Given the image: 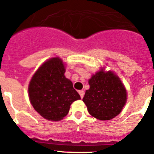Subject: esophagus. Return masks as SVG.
Returning <instances> with one entry per match:
<instances>
[{
  "mask_svg": "<svg viewBox=\"0 0 154 154\" xmlns=\"http://www.w3.org/2000/svg\"><path fill=\"white\" fill-rule=\"evenodd\" d=\"M79 95H80V97L82 99V98H83V96H84V94H85L84 91L83 90H80L79 92Z\"/></svg>",
  "mask_w": 154,
  "mask_h": 154,
  "instance_id": "obj_1",
  "label": "esophagus"
}]
</instances>
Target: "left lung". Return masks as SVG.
<instances>
[{
	"label": "left lung",
	"instance_id": "8db88e82",
	"mask_svg": "<svg viewBox=\"0 0 154 154\" xmlns=\"http://www.w3.org/2000/svg\"><path fill=\"white\" fill-rule=\"evenodd\" d=\"M83 102L89 114L100 120H109L119 114L126 101V91L119 77L103 70L89 80Z\"/></svg>",
	"mask_w": 154,
	"mask_h": 154
}]
</instances>
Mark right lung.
Here are the masks:
<instances>
[{
  "label": "right lung",
  "instance_id": "add662e5",
  "mask_svg": "<svg viewBox=\"0 0 154 154\" xmlns=\"http://www.w3.org/2000/svg\"><path fill=\"white\" fill-rule=\"evenodd\" d=\"M62 59L48 60L34 75L28 87L29 99L34 109L42 117L51 121L63 119L71 104L80 99L72 82L64 75Z\"/></svg>",
  "mask_w": 154,
  "mask_h": 154
}]
</instances>
